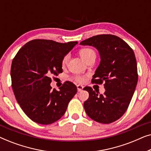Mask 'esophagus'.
Listing matches in <instances>:
<instances>
[{"label":"esophagus","mask_w":151,"mask_h":151,"mask_svg":"<svg viewBox=\"0 0 151 151\" xmlns=\"http://www.w3.org/2000/svg\"><path fill=\"white\" fill-rule=\"evenodd\" d=\"M83 88L84 86L80 85V84H78V85H77V88H78V91H81L83 90Z\"/></svg>","instance_id":"34e87169"}]
</instances>
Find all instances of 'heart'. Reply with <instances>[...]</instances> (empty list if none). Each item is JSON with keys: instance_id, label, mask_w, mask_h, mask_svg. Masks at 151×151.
<instances>
[{"instance_id": "b5f03b06", "label": "heart", "mask_w": 151, "mask_h": 151, "mask_svg": "<svg viewBox=\"0 0 151 151\" xmlns=\"http://www.w3.org/2000/svg\"><path fill=\"white\" fill-rule=\"evenodd\" d=\"M80 55L82 58L86 62H87L88 60L92 58H96V53H95V51L91 48L82 49L80 51ZM69 58V55H66L64 56L63 60H62V64H63V65H65V64L67 63ZM73 79L76 82L82 83V82H83L84 80H85V78L82 76H76L75 77H73Z\"/></svg>"}]
</instances>
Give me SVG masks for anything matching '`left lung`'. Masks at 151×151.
Instances as JSON below:
<instances>
[{"label":"left lung","instance_id":"obj_1","mask_svg":"<svg viewBox=\"0 0 151 151\" xmlns=\"http://www.w3.org/2000/svg\"><path fill=\"white\" fill-rule=\"evenodd\" d=\"M96 48L101 61L93 76L92 82H104L105 92L100 94L90 86L84 103L90 118L102 124H110L124 114L129 106L137 84L138 74L135 53L131 47L118 36L101 34L80 43Z\"/></svg>","mask_w":151,"mask_h":151}]
</instances>
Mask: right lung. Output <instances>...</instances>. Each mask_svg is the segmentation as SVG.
Segmentation results:
<instances>
[{
	"label": "right lung",
	"mask_w": 151,
	"mask_h": 151,
	"mask_svg": "<svg viewBox=\"0 0 151 151\" xmlns=\"http://www.w3.org/2000/svg\"><path fill=\"white\" fill-rule=\"evenodd\" d=\"M78 42H57L36 39L16 53L11 67L12 86L24 113L35 122L50 124L60 119L77 93L67 81L60 91L52 89L51 76L63 72L62 60Z\"/></svg>",
	"instance_id": "add662e5"
}]
</instances>
